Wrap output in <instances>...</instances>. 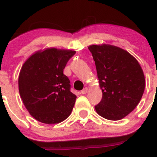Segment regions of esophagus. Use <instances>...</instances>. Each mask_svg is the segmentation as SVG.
Wrapping results in <instances>:
<instances>
[{"label": "esophagus", "instance_id": "1", "mask_svg": "<svg viewBox=\"0 0 157 157\" xmlns=\"http://www.w3.org/2000/svg\"><path fill=\"white\" fill-rule=\"evenodd\" d=\"M88 92V88H84L83 89V90H81V91H80V94H86V93H87Z\"/></svg>", "mask_w": 157, "mask_h": 157}]
</instances>
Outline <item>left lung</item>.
<instances>
[{"label": "left lung", "instance_id": "left-lung-1", "mask_svg": "<svg viewBox=\"0 0 157 157\" xmlns=\"http://www.w3.org/2000/svg\"><path fill=\"white\" fill-rule=\"evenodd\" d=\"M88 48L102 91V100L95 109L105 119H122L136 108L143 96V70L135 58L121 48L103 44Z\"/></svg>", "mask_w": 157, "mask_h": 157}]
</instances>
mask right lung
I'll list each match as a JSON object with an SVG mask.
<instances>
[{
    "label": "right lung",
    "instance_id": "obj_1",
    "mask_svg": "<svg viewBox=\"0 0 157 157\" xmlns=\"http://www.w3.org/2000/svg\"><path fill=\"white\" fill-rule=\"evenodd\" d=\"M75 51L55 48L36 52L20 70L19 92L30 115L45 124H57L71 115L76 95L63 71Z\"/></svg>",
    "mask_w": 157,
    "mask_h": 157
}]
</instances>
